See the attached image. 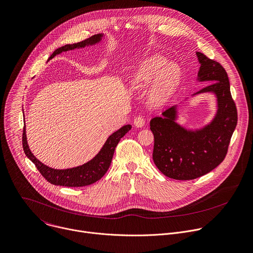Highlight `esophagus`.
<instances>
[{
  "label": "esophagus",
  "mask_w": 253,
  "mask_h": 253,
  "mask_svg": "<svg viewBox=\"0 0 253 253\" xmlns=\"http://www.w3.org/2000/svg\"><path fill=\"white\" fill-rule=\"evenodd\" d=\"M134 125L138 128H142L145 125V119L142 116H138L134 119Z\"/></svg>",
  "instance_id": "34e87169"
}]
</instances>
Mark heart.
<instances>
[{"label": "heart", "mask_w": 253, "mask_h": 253, "mask_svg": "<svg viewBox=\"0 0 253 253\" xmlns=\"http://www.w3.org/2000/svg\"><path fill=\"white\" fill-rule=\"evenodd\" d=\"M180 78L181 69L176 63H168V59L162 55H153L136 66L131 75V83L136 89L142 90L155 79L151 99L155 104H162L174 93Z\"/></svg>", "instance_id": "b5f03b06"}]
</instances>
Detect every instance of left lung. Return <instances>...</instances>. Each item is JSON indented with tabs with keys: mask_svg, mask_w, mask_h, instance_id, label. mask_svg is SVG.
<instances>
[{
	"mask_svg": "<svg viewBox=\"0 0 253 253\" xmlns=\"http://www.w3.org/2000/svg\"><path fill=\"white\" fill-rule=\"evenodd\" d=\"M197 56L201 63L198 79L210 83L197 94L213 92L216 95L214 119L201 130L188 131L175 122L177 107L173 106L150 121L154 163L165 176L175 180H194L216 168L226 156L237 124V110L225 69L202 52L198 51Z\"/></svg>",
	"mask_w": 253,
	"mask_h": 253,
	"instance_id": "8db88e82",
	"label": "left lung"
}]
</instances>
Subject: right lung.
<instances>
[{"label": "right lung", "instance_id": "add662e5", "mask_svg": "<svg viewBox=\"0 0 253 253\" xmlns=\"http://www.w3.org/2000/svg\"><path fill=\"white\" fill-rule=\"evenodd\" d=\"M101 37H102L101 35H94L89 39L84 40L77 43L65 44L55 49L53 53L50 55L49 59H51L56 54L61 53L62 51H67L74 48L95 44L100 42ZM131 128H132L131 125L123 126L118 131L114 132L111 136H109V138L105 142L100 152L91 161L87 162L86 164H84L82 166H78L66 170L52 169V168H49L43 165L32 154L28 146L25 127L23 130V148L27 157L36 165L39 172L48 183L56 186H63V187H84V186H88L97 182L106 174L107 170L110 167L117 144L119 143L120 139Z\"/></svg>", "mask_w": 253, "mask_h": 253}]
</instances>
